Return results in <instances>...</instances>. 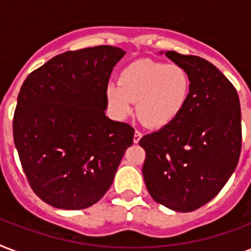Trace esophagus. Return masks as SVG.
I'll use <instances>...</instances> for the list:
<instances>
[{
    "mask_svg": "<svg viewBox=\"0 0 251 251\" xmlns=\"http://www.w3.org/2000/svg\"><path fill=\"white\" fill-rule=\"evenodd\" d=\"M142 138V133L141 131H138V130H135V133H134V137H133V142L134 143H138V142L141 141Z\"/></svg>",
    "mask_w": 251,
    "mask_h": 251,
    "instance_id": "esophagus-1",
    "label": "esophagus"
}]
</instances>
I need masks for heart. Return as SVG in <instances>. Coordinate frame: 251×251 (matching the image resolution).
I'll list each match as a JSON object with an SVG mask.
<instances>
[{"label": "heart", "mask_w": 251, "mask_h": 251, "mask_svg": "<svg viewBox=\"0 0 251 251\" xmlns=\"http://www.w3.org/2000/svg\"><path fill=\"white\" fill-rule=\"evenodd\" d=\"M190 90V76L185 69L145 58L127 65L120 82L108 83L105 94L117 118L129 117L138 101L137 112L142 121L152 129H164L181 116Z\"/></svg>", "instance_id": "heart-1"}]
</instances>
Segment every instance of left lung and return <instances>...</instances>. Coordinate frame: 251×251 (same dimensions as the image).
I'll use <instances>...</instances> for the list:
<instances>
[{
  "mask_svg": "<svg viewBox=\"0 0 251 251\" xmlns=\"http://www.w3.org/2000/svg\"><path fill=\"white\" fill-rule=\"evenodd\" d=\"M165 56L189 74L190 98L172 125L139 141L146 151L142 173L155 202L190 212L215 198L237 167L240 99L226 76L204 58L173 50Z\"/></svg>",
  "mask_w": 251,
  "mask_h": 251,
  "instance_id": "obj_1",
  "label": "left lung"
}]
</instances>
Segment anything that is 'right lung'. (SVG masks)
<instances>
[{
    "label": "right lung",
    "mask_w": 251,
    "mask_h": 251,
    "mask_svg": "<svg viewBox=\"0 0 251 251\" xmlns=\"http://www.w3.org/2000/svg\"><path fill=\"white\" fill-rule=\"evenodd\" d=\"M125 56L99 45L53 57L23 82L14 143L35 194L62 210L99 202L113 182L134 129L105 116L106 86Z\"/></svg>",
    "instance_id": "add662e5"
}]
</instances>
